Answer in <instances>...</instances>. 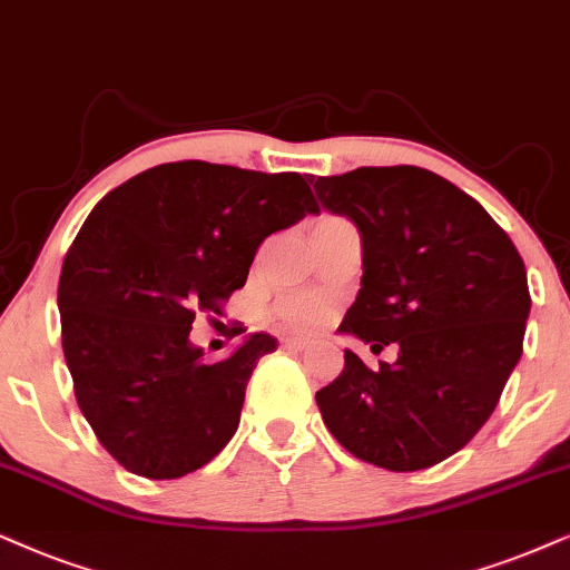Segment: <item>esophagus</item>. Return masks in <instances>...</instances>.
I'll list each match as a JSON object with an SVG mask.
<instances>
[{
  "instance_id": "esophagus-1",
  "label": "esophagus",
  "mask_w": 570,
  "mask_h": 570,
  "mask_svg": "<svg viewBox=\"0 0 570 570\" xmlns=\"http://www.w3.org/2000/svg\"><path fill=\"white\" fill-rule=\"evenodd\" d=\"M281 344H284V350H305V347H309L307 338H302V336H286Z\"/></svg>"
}]
</instances>
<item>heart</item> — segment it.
<instances>
[{"label": "heart", "mask_w": 570, "mask_h": 570, "mask_svg": "<svg viewBox=\"0 0 570 570\" xmlns=\"http://www.w3.org/2000/svg\"><path fill=\"white\" fill-rule=\"evenodd\" d=\"M328 315L331 302L323 297V294H297V297L278 302V305L273 307L271 321L284 328L315 331L328 321Z\"/></svg>", "instance_id": "b5f03b06"}]
</instances>
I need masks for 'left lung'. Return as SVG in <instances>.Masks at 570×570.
Returning <instances> with one entry per match:
<instances>
[{
    "label": "left lung",
    "instance_id": "left-lung-1",
    "mask_svg": "<svg viewBox=\"0 0 570 570\" xmlns=\"http://www.w3.org/2000/svg\"><path fill=\"white\" fill-rule=\"evenodd\" d=\"M315 194L363 239V286L338 331L373 352L400 347L379 368L344 352V371L315 392L323 423L386 471L442 463L489 421L521 360V255L476 199L415 165L321 176Z\"/></svg>",
    "mask_w": 570,
    "mask_h": 570
}]
</instances>
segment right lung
<instances>
[{
    "label": "right lung",
    "mask_w": 570,
    "mask_h": 570,
    "mask_svg": "<svg viewBox=\"0 0 570 570\" xmlns=\"http://www.w3.org/2000/svg\"><path fill=\"white\" fill-rule=\"evenodd\" d=\"M318 213L299 173L202 160L165 163L97 202L65 255L57 307L78 407L99 444L144 479H178L218 455L239 426L257 360L252 334L205 363L197 313L223 315L265 236Z\"/></svg>",
    "instance_id": "add662e5"
}]
</instances>
